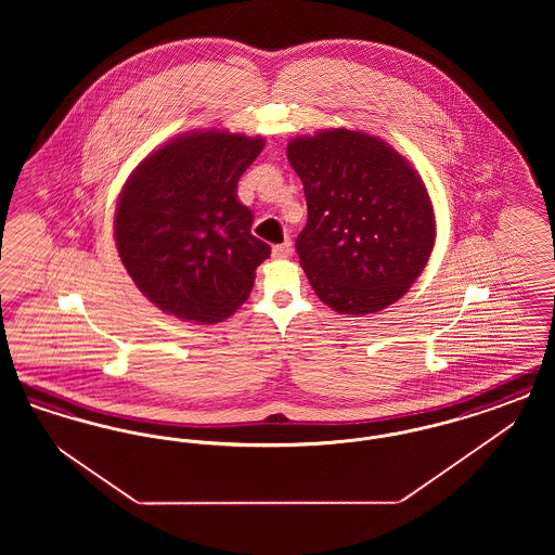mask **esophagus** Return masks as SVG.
<instances>
[{
  "label": "esophagus",
  "instance_id": "34e87169",
  "mask_svg": "<svg viewBox=\"0 0 555 555\" xmlns=\"http://www.w3.org/2000/svg\"><path fill=\"white\" fill-rule=\"evenodd\" d=\"M291 251H293V247H291V241L287 238L285 243H281V245H274V247H272V258H276V260L289 258Z\"/></svg>",
  "mask_w": 555,
  "mask_h": 555
}]
</instances>
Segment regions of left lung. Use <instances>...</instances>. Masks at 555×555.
<instances>
[{
	"instance_id": "left-lung-1",
	"label": "left lung",
	"mask_w": 555,
	"mask_h": 555,
	"mask_svg": "<svg viewBox=\"0 0 555 555\" xmlns=\"http://www.w3.org/2000/svg\"><path fill=\"white\" fill-rule=\"evenodd\" d=\"M287 158L308 202L295 249L320 301L356 317L396 304L435 245L421 175L383 139L349 129L295 137Z\"/></svg>"
}]
</instances>
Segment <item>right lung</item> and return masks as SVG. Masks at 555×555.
<instances>
[{
	"mask_svg": "<svg viewBox=\"0 0 555 555\" xmlns=\"http://www.w3.org/2000/svg\"><path fill=\"white\" fill-rule=\"evenodd\" d=\"M264 137L208 129L152 152L122 186L114 237L132 283L162 312L211 324L249 297L270 256L237 183Z\"/></svg>",
	"mask_w": 555,
	"mask_h": 555,
	"instance_id": "right-lung-1",
	"label": "right lung"
}]
</instances>
